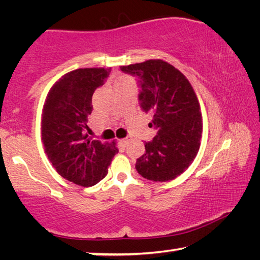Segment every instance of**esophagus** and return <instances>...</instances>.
<instances>
[{
    "label": "esophagus",
    "instance_id": "obj_1",
    "mask_svg": "<svg viewBox=\"0 0 260 260\" xmlns=\"http://www.w3.org/2000/svg\"><path fill=\"white\" fill-rule=\"evenodd\" d=\"M127 141H128V140H127V139H122V140H120V141H119V142L122 144V146L125 147L126 144H127Z\"/></svg>",
    "mask_w": 260,
    "mask_h": 260
}]
</instances>
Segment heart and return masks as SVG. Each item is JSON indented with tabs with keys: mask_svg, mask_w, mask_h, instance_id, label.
<instances>
[{
	"mask_svg": "<svg viewBox=\"0 0 260 260\" xmlns=\"http://www.w3.org/2000/svg\"><path fill=\"white\" fill-rule=\"evenodd\" d=\"M124 81H131L128 78H120V79H118V80L116 81V83H118V82H124Z\"/></svg>",
	"mask_w": 260,
	"mask_h": 260,
	"instance_id": "1",
	"label": "heart"
}]
</instances>
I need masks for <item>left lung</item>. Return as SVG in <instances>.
I'll return each mask as SVG.
<instances>
[{"mask_svg":"<svg viewBox=\"0 0 260 260\" xmlns=\"http://www.w3.org/2000/svg\"><path fill=\"white\" fill-rule=\"evenodd\" d=\"M124 73L138 78L139 103L151 113L149 124L155 138L144 142L146 152L136 159L135 169L148 180H173L188 169L201 146L200 103L186 77L160 59L121 67Z\"/></svg>","mask_w":260,"mask_h":260,"instance_id":"8db88e82","label":"left lung"}]
</instances>
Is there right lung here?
I'll list each match as a JSON object with an SVG mask.
<instances>
[{
    "label": "right lung",
    "instance_id": "add662e5",
    "mask_svg": "<svg viewBox=\"0 0 260 260\" xmlns=\"http://www.w3.org/2000/svg\"><path fill=\"white\" fill-rule=\"evenodd\" d=\"M111 69H78L57 81L48 94L42 114V141L58 174L82 187L100 182L118 152L114 143L88 140L87 118L91 98L107 81Z\"/></svg>",
    "mask_w": 260,
    "mask_h": 260
}]
</instances>
